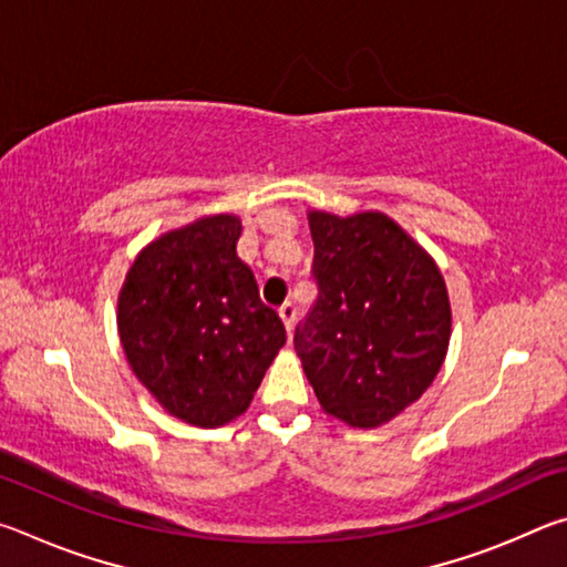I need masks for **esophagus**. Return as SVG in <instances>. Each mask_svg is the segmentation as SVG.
<instances>
[{"label":"esophagus","instance_id":"esophagus-1","mask_svg":"<svg viewBox=\"0 0 567 567\" xmlns=\"http://www.w3.org/2000/svg\"><path fill=\"white\" fill-rule=\"evenodd\" d=\"M280 318L285 322L287 330L295 328V320H297V305L292 300H287L282 307H280Z\"/></svg>","mask_w":567,"mask_h":567}]
</instances>
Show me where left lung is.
<instances>
[{"instance_id": "left-lung-1", "label": "left lung", "mask_w": 567, "mask_h": 567, "mask_svg": "<svg viewBox=\"0 0 567 567\" xmlns=\"http://www.w3.org/2000/svg\"><path fill=\"white\" fill-rule=\"evenodd\" d=\"M318 300L295 350L324 412L378 427L430 388L450 342L437 265L382 213H310Z\"/></svg>"}]
</instances>
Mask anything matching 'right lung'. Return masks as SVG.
I'll return each mask as SVG.
<instances>
[{
    "label": "right lung",
    "instance_id": "obj_1",
    "mask_svg": "<svg viewBox=\"0 0 567 567\" xmlns=\"http://www.w3.org/2000/svg\"><path fill=\"white\" fill-rule=\"evenodd\" d=\"M235 215L172 229L140 252L120 292L134 375L172 415L217 427L249 408L287 334L237 257Z\"/></svg>",
    "mask_w": 567,
    "mask_h": 567
}]
</instances>
